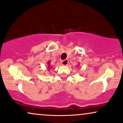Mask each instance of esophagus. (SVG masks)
<instances>
[{
    "label": "esophagus",
    "instance_id": "esophagus-1",
    "mask_svg": "<svg viewBox=\"0 0 123 123\" xmlns=\"http://www.w3.org/2000/svg\"><path fill=\"white\" fill-rule=\"evenodd\" d=\"M68 60L67 59H66V60H63L62 62V64L63 66H67V65H68Z\"/></svg>",
    "mask_w": 123,
    "mask_h": 123
}]
</instances>
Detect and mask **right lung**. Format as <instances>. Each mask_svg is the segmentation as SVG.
<instances>
[{
    "mask_svg": "<svg viewBox=\"0 0 123 123\" xmlns=\"http://www.w3.org/2000/svg\"><path fill=\"white\" fill-rule=\"evenodd\" d=\"M48 67L49 68H51V67H50V62H48Z\"/></svg>",
    "mask_w": 123,
    "mask_h": 123,
    "instance_id": "add662e5",
    "label": "right lung"
}]
</instances>
